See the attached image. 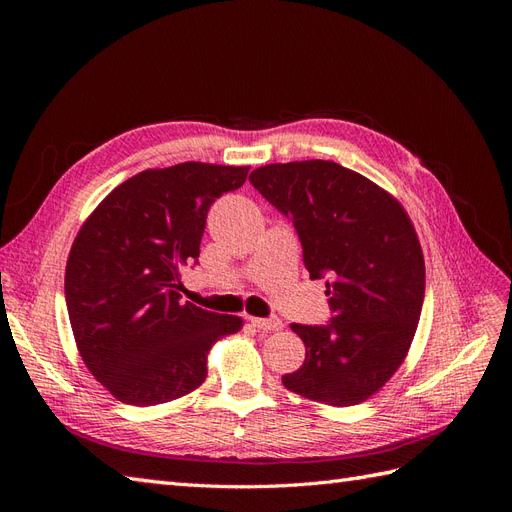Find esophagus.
<instances>
[{
    "label": "esophagus",
    "mask_w": 512,
    "mask_h": 512,
    "mask_svg": "<svg viewBox=\"0 0 512 512\" xmlns=\"http://www.w3.org/2000/svg\"><path fill=\"white\" fill-rule=\"evenodd\" d=\"M252 324L256 329L265 331V333H271V331H280L284 324L280 318H252Z\"/></svg>",
    "instance_id": "esophagus-1"
}]
</instances>
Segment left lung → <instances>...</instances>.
I'll list each match as a JSON object with an SVG mask.
<instances>
[{
	"instance_id": "obj_1",
	"label": "left lung",
	"mask_w": 512,
	"mask_h": 512,
	"mask_svg": "<svg viewBox=\"0 0 512 512\" xmlns=\"http://www.w3.org/2000/svg\"><path fill=\"white\" fill-rule=\"evenodd\" d=\"M254 188L297 228L312 280L329 277L333 318L290 324L305 344L288 391L327 406H356L404 363L421 318L425 260L399 200L329 160L267 164Z\"/></svg>"
}]
</instances>
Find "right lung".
Instances as JSON below:
<instances>
[{
	"instance_id": "obj_1",
	"label": "right lung",
	"mask_w": 512,
	"mask_h": 512,
	"mask_svg": "<svg viewBox=\"0 0 512 512\" xmlns=\"http://www.w3.org/2000/svg\"><path fill=\"white\" fill-rule=\"evenodd\" d=\"M250 166L183 162L123 181L89 215L66 265L74 342L96 380L130 406L192 393L207 354L239 316L181 303V269L200 254L209 207Z\"/></svg>"
}]
</instances>
